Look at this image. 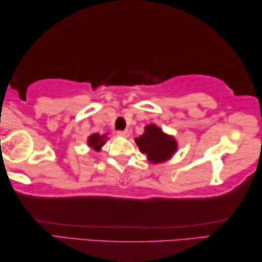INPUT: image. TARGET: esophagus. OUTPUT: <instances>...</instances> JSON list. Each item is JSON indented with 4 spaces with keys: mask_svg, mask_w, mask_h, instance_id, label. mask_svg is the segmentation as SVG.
<instances>
[{
    "mask_svg": "<svg viewBox=\"0 0 262 262\" xmlns=\"http://www.w3.org/2000/svg\"><path fill=\"white\" fill-rule=\"evenodd\" d=\"M117 135L121 136V137H128V135H130V132H128V130H123V131H117Z\"/></svg>",
    "mask_w": 262,
    "mask_h": 262,
    "instance_id": "34e87169",
    "label": "esophagus"
}]
</instances>
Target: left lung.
Instances as JSON below:
<instances>
[{
    "mask_svg": "<svg viewBox=\"0 0 262 262\" xmlns=\"http://www.w3.org/2000/svg\"><path fill=\"white\" fill-rule=\"evenodd\" d=\"M136 143L140 151L147 154L148 159L154 164L169 159L178 146L173 137L165 135L153 124L145 127V132L139 138H136Z\"/></svg>",
    "mask_w": 262,
    "mask_h": 262,
    "instance_id": "left-lung-1",
    "label": "left lung"
}]
</instances>
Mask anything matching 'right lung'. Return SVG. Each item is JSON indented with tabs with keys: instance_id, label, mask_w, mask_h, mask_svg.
<instances>
[{
	"instance_id": "1",
	"label": "right lung",
	"mask_w": 262,
	"mask_h": 262,
	"mask_svg": "<svg viewBox=\"0 0 262 262\" xmlns=\"http://www.w3.org/2000/svg\"><path fill=\"white\" fill-rule=\"evenodd\" d=\"M105 143V135L100 136L98 134H94L88 138V145L92 146L96 151H100V148Z\"/></svg>"
}]
</instances>
